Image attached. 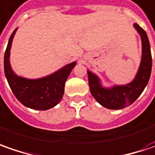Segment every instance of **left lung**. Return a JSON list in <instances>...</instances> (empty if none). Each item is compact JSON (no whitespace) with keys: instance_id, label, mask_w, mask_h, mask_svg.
Listing matches in <instances>:
<instances>
[{"instance_id":"1","label":"left lung","mask_w":155,"mask_h":155,"mask_svg":"<svg viewBox=\"0 0 155 155\" xmlns=\"http://www.w3.org/2000/svg\"><path fill=\"white\" fill-rule=\"evenodd\" d=\"M134 26L141 35L142 56L138 73L132 82L125 86H116L114 87L106 89L101 87L99 78L90 71H87L91 94L99 104L107 109H123L133 104L143 92L150 78L152 56L148 38L146 31L139 25L135 23Z\"/></svg>"}]
</instances>
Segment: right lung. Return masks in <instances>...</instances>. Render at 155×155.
<instances>
[{"label": "right lung", "instance_id": "obj_1", "mask_svg": "<svg viewBox=\"0 0 155 155\" xmlns=\"http://www.w3.org/2000/svg\"><path fill=\"white\" fill-rule=\"evenodd\" d=\"M16 30L9 38L4 56V71L10 88L17 99L25 106L40 110L51 109L56 106L62 98L65 82L76 62L68 64L53 74L42 79L29 80L19 77L13 72L9 63L10 49Z\"/></svg>", "mask_w": 155, "mask_h": 155}]
</instances>
